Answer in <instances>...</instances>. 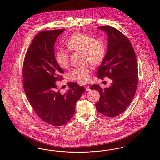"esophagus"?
Returning a JSON list of instances; mask_svg holds the SVG:
<instances>
[{"instance_id":"obj_1","label":"esophagus","mask_w":160,"mask_h":160,"mask_svg":"<svg viewBox=\"0 0 160 160\" xmlns=\"http://www.w3.org/2000/svg\"><path fill=\"white\" fill-rule=\"evenodd\" d=\"M85 88H86V91H91V89L89 86H85Z\"/></svg>"}]
</instances>
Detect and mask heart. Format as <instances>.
Segmentation results:
<instances>
[{"instance_id": "b5f03b06", "label": "heart", "mask_w": 160, "mask_h": 160, "mask_svg": "<svg viewBox=\"0 0 160 160\" xmlns=\"http://www.w3.org/2000/svg\"><path fill=\"white\" fill-rule=\"evenodd\" d=\"M68 49L58 48L55 57L58 65L62 68H68L69 63V51L82 52L83 61L94 66L100 65L105 59L107 44L102 37L93 38L88 34L78 32L70 36L66 41ZM92 67L86 65L74 69L69 73V78L81 83L89 82L91 78Z\"/></svg>"}]
</instances>
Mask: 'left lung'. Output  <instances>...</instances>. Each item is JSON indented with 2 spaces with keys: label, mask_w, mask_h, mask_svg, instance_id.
Here are the masks:
<instances>
[{
  "label": "left lung",
  "mask_w": 160,
  "mask_h": 160,
  "mask_svg": "<svg viewBox=\"0 0 160 160\" xmlns=\"http://www.w3.org/2000/svg\"><path fill=\"white\" fill-rule=\"evenodd\" d=\"M108 38L107 52L97 71V77L111 79L108 88L102 89L94 84L91 89L97 90L100 99L95 104L101 114L114 117L124 112L134 97L138 84V68L136 53L129 40L119 31L110 26H100Z\"/></svg>",
  "instance_id": "8db88e82"
}]
</instances>
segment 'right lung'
Masks as SVG:
<instances>
[{"instance_id":"obj_1","label":"right lung","mask_w":160,"mask_h":160,"mask_svg":"<svg viewBox=\"0 0 160 160\" xmlns=\"http://www.w3.org/2000/svg\"><path fill=\"white\" fill-rule=\"evenodd\" d=\"M65 29L39 32L29 47L23 64V86L26 97L37 115L53 126L67 124L74 114L76 103L85 91L76 82H69L64 94L56 84L64 71L57 63L54 46Z\"/></svg>"}]
</instances>
